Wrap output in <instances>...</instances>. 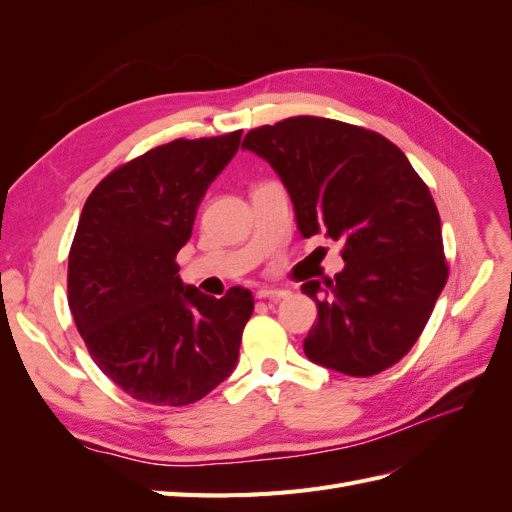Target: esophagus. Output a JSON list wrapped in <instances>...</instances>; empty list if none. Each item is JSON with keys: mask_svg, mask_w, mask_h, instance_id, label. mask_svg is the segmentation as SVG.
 Returning a JSON list of instances; mask_svg holds the SVG:
<instances>
[{"mask_svg": "<svg viewBox=\"0 0 512 512\" xmlns=\"http://www.w3.org/2000/svg\"><path fill=\"white\" fill-rule=\"evenodd\" d=\"M256 297L262 301H280L284 297H288V290H275V288H260L256 292Z\"/></svg>", "mask_w": 512, "mask_h": 512, "instance_id": "obj_1", "label": "esophagus"}]
</instances>
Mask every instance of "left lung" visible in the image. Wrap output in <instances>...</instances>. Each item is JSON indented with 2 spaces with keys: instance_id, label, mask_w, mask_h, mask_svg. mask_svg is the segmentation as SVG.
Instances as JSON below:
<instances>
[{
  "instance_id": "8db88e82",
  "label": "left lung",
  "mask_w": 512,
  "mask_h": 512,
  "mask_svg": "<svg viewBox=\"0 0 512 512\" xmlns=\"http://www.w3.org/2000/svg\"><path fill=\"white\" fill-rule=\"evenodd\" d=\"M241 147L280 175L305 239L344 245V271L301 286L318 307L307 359L356 378L395 365L448 280L440 215L406 153L378 132L309 115L250 130Z\"/></svg>"
}]
</instances>
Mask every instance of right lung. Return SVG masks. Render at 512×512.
I'll list each match as a JSON object with an SVG mask.
<instances>
[{
  "label": "right lung",
  "instance_id": "1",
  "mask_svg": "<svg viewBox=\"0 0 512 512\" xmlns=\"http://www.w3.org/2000/svg\"><path fill=\"white\" fill-rule=\"evenodd\" d=\"M241 130L177 138L115 168L83 207L68 256V305L91 359L130 397L190 406L239 359L250 290L209 297L179 277L196 209Z\"/></svg>",
  "mask_w": 512,
  "mask_h": 512
}]
</instances>
